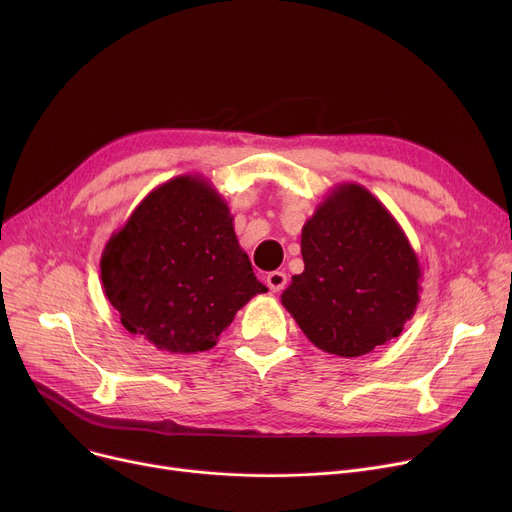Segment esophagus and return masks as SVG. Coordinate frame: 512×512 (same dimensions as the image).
Returning a JSON list of instances; mask_svg holds the SVG:
<instances>
[{
	"mask_svg": "<svg viewBox=\"0 0 512 512\" xmlns=\"http://www.w3.org/2000/svg\"><path fill=\"white\" fill-rule=\"evenodd\" d=\"M267 286H270L272 292H280L286 286V274L284 272H270L265 276Z\"/></svg>",
	"mask_w": 512,
	"mask_h": 512,
	"instance_id": "34e87169",
	"label": "esophagus"
}]
</instances>
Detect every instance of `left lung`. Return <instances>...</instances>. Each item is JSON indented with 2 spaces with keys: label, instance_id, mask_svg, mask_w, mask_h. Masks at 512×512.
I'll list each match as a JSON object with an SVG mask.
<instances>
[{
  "label": "left lung",
  "instance_id": "obj_1",
  "mask_svg": "<svg viewBox=\"0 0 512 512\" xmlns=\"http://www.w3.org/2000/svg\"><path fill=\"white\" fill-rule=\"evenodd\" d=\"M305 270L282 305L321 351L361 357L413 317L421 265L394 215L357 182L336 184L301 232Z\"/></svg>",
  "mask_w": 512,
  "mask_h": 512
}]
</instances>
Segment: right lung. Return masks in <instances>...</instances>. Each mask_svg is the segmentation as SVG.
I'll return each mask as SVG.
<instances>
[{
  "label": "right lung",
  "mask_w": 512,
  "mask_h": 512,
  "mask_svg": "<svg viewBox=\"0 0 512 512\" xmlns=\"http://www.w3.org/2000/svg\"><path fill=\"white\" fill-rule=\"evenodd\" d=\"M224 197L182 174L137 205L101 253V284L122 326L172 355L215 346L267 288L240 249Z\"/></svg>",
  "instance_id": "right-lung-1"
}]
</instances>
